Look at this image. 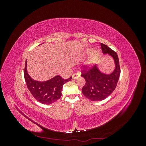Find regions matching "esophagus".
<instances>
[{
    "label": "esophagus",
    "mask_w": 146,
    "mask_h": 146,
    "mask_svg": "<svg viewBox=\"0 0 146 146\" xmlns=\"http://www.w3.org/2000/svg\"><path fill=\"white\" fill-rule=\"evenodd\" d=\"M80 73L78 72H77V73H75L72 75V79H74V80H75V79H77L78 78L80 77Z\"/></svg>",
    "instance_id": "esophagus-1"
}]
</instances>
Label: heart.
I'll use <instances>...</instances> for the list:
<instances>
[{
	"label": "heart",
	"mask_w": 146,
	"mask_h": 146,
	"mask_svg": "<svg viewBox=\"0 0 146 146\" xmlns=\"http://www.w3.org/2000/svg\"><path fill=\"white\" fill-rule=\"evenodd\" d=\"M90 54L91 55L89 59H88L87 63L88 65H92L96 62V60L99 58L100 52L98 49H95L93 50L92 48H88L85 52V55L86 56H89Z\"/></svg>",
	"instance_id": "heart-1"
}]
</instances>
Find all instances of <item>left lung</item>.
Instances as JSON below:
<instances>
[{
    "instance_id": "left-lung-1",
    "label": "left lung",
    "mask_w": 146,
    "mask_h": 146,
    "mask_svg": "<svg viewBox=\"0 0 146 146\" xmlns=\"http://www.w3.org/2000/svg\"><path fill=\"white\" fill-rule=\"evenodd\" d=\"M100 45L103 54L112 57L114 69L111 73L106 74L96 64L90 70L83 71L81 76L85 79L86 83L82 90V93L91 101H101L107 98L115 90L121 74L116 53L107 45L102 43Z\"/></svg>"
}]
</instances>
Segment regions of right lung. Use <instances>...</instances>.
Wrapping results in <instances>:
<instances>
[{"label": "right lung", "mask_w": 146, "mask_h": 146, "mask_svg": "<svg viewBox=\"0 0 146 146\" xmlns=\"http://www.w3.org/2000/svg\"><path fill=\"white\" fill-rule=\"evenodd\" d=\"M24 74L26 85L34 98L40 103L46 105L53 104L58 100L61 96L63 85L72 79L70 77L64 80L60 76H56L47 81L35 80L28 73L27 61H25Z\"/></svg>", "instance_id": "obj_1"}]
</instances>
